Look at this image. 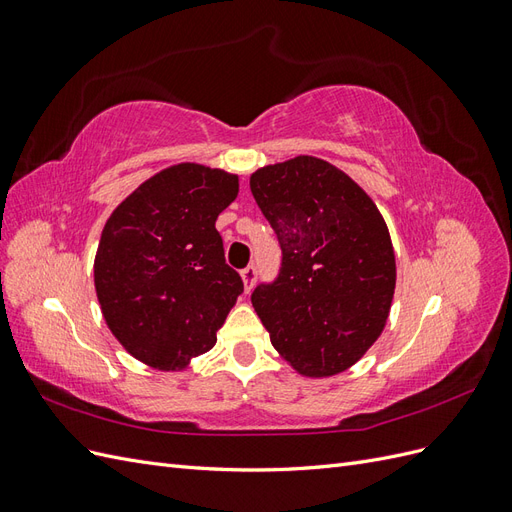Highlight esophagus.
Segmentation results:
<instances>
[{
    "mask_svg": "<svg viewBox=\"0 0 512 512\" xmlns=\"http://www.w3.org/2000/svg\"><path fill=\"white\" fill-rule=\"evenodd\" d=\"M241 280H243V286H245V292H250L252 290V286H254V282H256V267H245L243 271H241Z\"/></svg>",
    "mask_w": 512,
    "mask_h": 512,
    "instance_id": "esophagus-1",
    "label": "esophagus"
}]
</instances>
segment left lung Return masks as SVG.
Returning <instances> with one entry per match:
<instances>
[{
	"label": "left lung",
	"instance_id": "obj_1",
	"mask_svg": "<svg viewBox=\"0 0 512 512\" xmlns=\"http://www.w3.org/2000/svg\"><path fill=\"white\" fill-rule=\"evenodd\" d=\"M250 188L282 245V271L252 305L303 378L344 374L386 327L397 282L380 209L344 170L314 156L258 168Z\"/></svg>",
	"mask_w": 512,
	"mask_h": 512
}]
</instances>
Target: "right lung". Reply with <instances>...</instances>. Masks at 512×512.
Here are the masks:
<instances>
[{
  "instance_id": "right-lung-1",
  "label": "right lung",
  "mask_w": 512,
  "mask_h": 512,
  "mask_svg": "<svg viewBox=\"0 0 512 512\" xmlns=\"http://www.w3.org/2000/svg\"><path fill=\"white\" fill-rule=\"evenodd\" d=\"M237 194L239 175L181 162L143 181L106 220L96 294L134 359L181 371L218 342L243 282L226 265L215 220Z\"/></svg>"
}]
</instances>
